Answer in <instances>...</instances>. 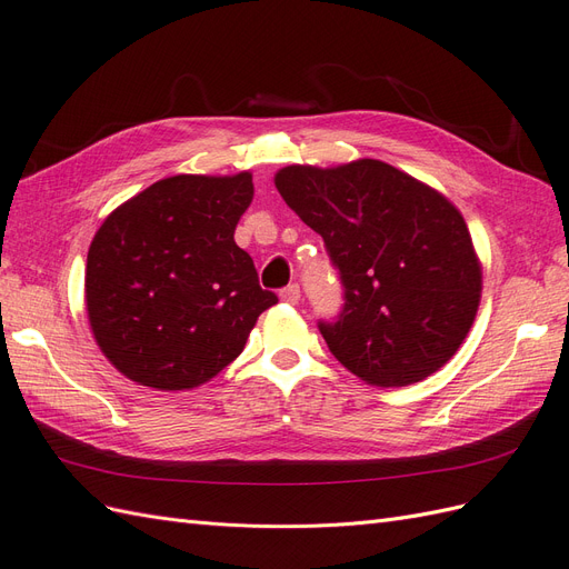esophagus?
I'll return each mask as SVG.
<instances>
[{"mask_svg": "<svg viewBox=\"0 0 569 569\" xmlns=\"http://www.w3.org/2000/svg\"><path fill=\"white\" fill-rule=\"evenodd\" d=\"M280 299H282L284 303L297 306V303L301 301V289H299V284H289V287H284V289L280 291Z\"/></svg>", "mask_w": 569, "mask_h": 569, "instance_id": "obj_1", "label": "esophagus"}]
</instances>
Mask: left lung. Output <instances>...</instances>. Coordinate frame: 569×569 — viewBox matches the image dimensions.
I'll use <instances>...</instances> for the list:
<instances>
[{
  "instance_id": "obj_1",
  "label": "left lung",
  "mask_w": 569,
  "mask_h": 569,
  "mask_svg": "<svg viewBox=\"0 0 569 569\" xmlns=\"http://www.w3.org/2000/svg\"><path fill=\"white\" fill-rule=\"evenodd\" d=\"M274 187L339 270L343 308L318 327L343 368L406 387L451 360L477 316L481 266L449 199L375 159L287 166Z\"/></svg>"
}]
</instances>
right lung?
<instances>
[{
  "label": "right lung",
  "mask_w": 569,
  "mask_h": 569,
  "mask_svg": "<svg viewBox=\"0 0 569 569\" xmlns=\"http://www.w3.org/2000/svg\"><path fill=\"white\" fill-rule=\"evenodd\" d=\"M251 199V173L173 176L101 222L84 303L101 353L128 380L159 391L209 382L278 303L234 244Z\"/></svg>",
  "instance_id": "right-lung-1"
}]
</instances>
